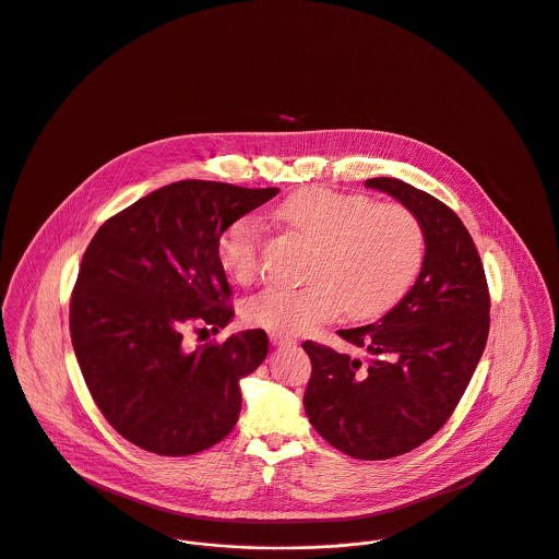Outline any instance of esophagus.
Returning a JSON list of instances; mask_svg holds the SVG:
<instances>
[{
	"label": "esophagus",
	"mask_w": 559,
	"mask_h": 559,
	"mask_svg": "<svg viewBox=\"0 0 559 559\" xmlns=\"http://www.w3.org/2000/svg\"><path fill=\"white\" fill-rule=\"evenodd\" d=\"M270 342H272V346H276V348H283V346H296V340H292V337H285V335H270Z\"/></svg>",
	"instance_id": "esophagus-1"
}]
</instances>
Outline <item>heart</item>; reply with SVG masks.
I'll return each mask as SVG.
<instances>
[{
  "mask_svg": "<svg viewBox=\"0 0 559 559\" xmlns=\"http://www.w3.org/2000/svg\"><path fill=\"white\" fill-rule=\"evenodd\" d=\"M278 217L316 243L305 287L265 285L243 305L252 326L300 335L348 311L374 318L412 287L425 257L420 219L403 204H377L361 193L309 187L278 206ZM263 226L254 215L228 224L217 243L224 272L250 283L261 265Z\"/></svg>",
  "mask_w": 559,
  "mask_h": 559,
  "instance_id": "heart-1",
  "label": "heart"
}]
</instances>
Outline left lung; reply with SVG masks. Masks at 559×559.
Listing matches in <instances>:
<instances>
[{"mask_svg": "<svg viewBox=\"0 0 559 559\" xmlns=\"http://www.w3.org/2000/svg\"><path fill=\"white\" fill-rule=\"evenodd\" d=\"M407 206L425 230V259L407 296L377 324L340 331L372 359L316 342L305 409L313 429L355 460H390L433 438L455 412L484 355L490 292L462 219L438 198L399 178H370Z\"/></svg>", "mask_w": 559, "mask_h": 559, "instance_id": "obj_1", "label": "left lung"}]
</instances>
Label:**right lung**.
<instances>
[{
  "mask_svg": "<svg viewBox=\"0 0 559 559\" xmlns=\"http://www.w3.org/2000/svg\"><path fill=\"white\" fill-rule=\"evenodd\" d=\"M276 193L180 180L112 215L91 239L69 305L71 344L95 405L134 447L185 457L233 431L239 381L267 355L265 331L193 353L182 335L215 333L235 316L219 237Z\"/></svg>",
  "mask_w": 559,
  "mask_h": 559,
  "instance_id": "1",
  "label": "right lung"
}]
</instances>
